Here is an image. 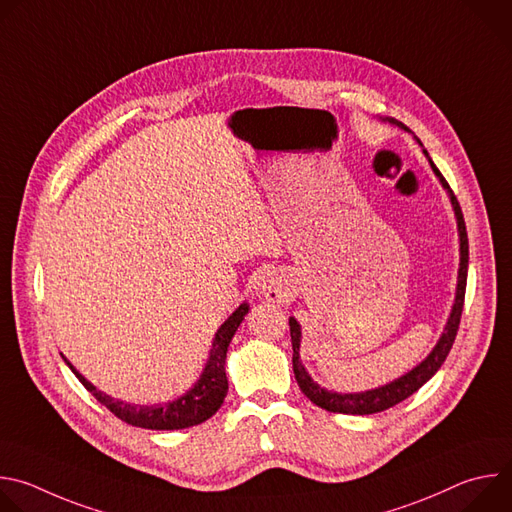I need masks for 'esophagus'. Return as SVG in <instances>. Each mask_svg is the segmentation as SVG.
<instances>
[{
  "mask_svg": "<svg viewBox=\"0 0 512 512\" xmlns=\"http://www.w3.org/2000/svg\"><path fill=\"white\" fill-rule=\"evenodd\" d=\"M255 289L269 302H279L285 296V279L277 269H263L257 275Z\"/></svg>",
  "mask_w": 512,
  "mask_h": 512,
  "instance_id": "1",
  "label": "esophagus"
}]
</instances>
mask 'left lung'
<instances>
[{
	"instance_id": "obj_1",
	"label": "left lung",
	"mask_w": 512,
	"mask_h": 512,
	"mask_svg": "<svg viewBox=\"0 0 512 512\" xmlns=\"http://www.w3.org/2000/svg\"><path fill=\"white\" fill-rule=\"evenodd\" d=\"M399 127L407 129L401 121H395ZM423 154L427 156L435 176L440 178V182L444 184V188L450 192V200H452V206H454V212H456V218H458V233H460V271H458V291H456V302H454V308H452V314H450V320H448V326L440 338V342L435 344V348L431 350V354L419 364V367H415L411 373L403 375L401 379L385 385V387H379V389H373V391H367V393H332V391H326L322 389L320 385H316L312 381V377L306 373L304 364L300 360V340H302V330H300V324L296 322V318H289V334H291V348H294V356H291V362H294V375H296V381L302 389V393L312 401L316 403L318 407L326 409V411H332V413H346V415H371V413H379V411H385V409H391L393 405L405 401L407 397H411L415 391H419L437 371H440V367L444 364L446 356L450 354L452 350V344L456 340V334H458V328H460V318H462V310H464V296H466V277H468V233H466V223H464V214H462V208H460V202L458 198L454 196V190L450 188V184L446 182V178L442 176V172L435 168V164L431 162L429 154L423 150Z\"/></svg>"
}]
</instances>
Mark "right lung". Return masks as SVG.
Segmentation results:
<instances>
[{
	"instance_id": "add662e5",
	"label": "right lung",
	"mask_w": 512,
	"mask_h": 512,
	"mask_svg": "<svg viewBox=\"0 0 512 512\" xmlns=\"http://www.w3.org/2000/svg\"><path fill=\"white\" fill-rule=\"evenodd\" d=\"M249 312L247 304H241L233 316L218 328L214 342H212V350H210V358L206 362V369L200 377V381L194 385V389H190L186 395H182L180 399L166 403V405H152V407H141V405H131V403H123L117 401L101 391H97L81 373H77V369L64 358V362L70 367V371L77 375V379L83 383V387L101 403L105 405L115 417H119L121 421L135 425V427H143V429H184V427H192L198 425L202 421H206L208 417H212L218 407L223 405L227 391H229V381H227V373H225V360H227V348L239 328V324L243 322L245 314Z\"/></svg>"
}]
</instances>
